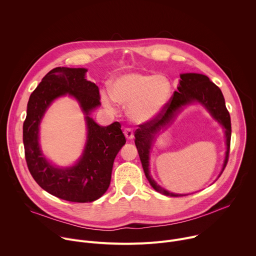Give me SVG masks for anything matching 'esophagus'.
I'll list each match as a JSON object with an SVG mask.
<instances>
[{"instance_id": "34e87169", "label": "esophagus", "mask_w": 256, "mask_h": 256, "mask_svg": "<svg viewBox=\"0 0 256 256\" xmlns=\"http://www.w3.org/2000/svg\"><path fill=\"white\" fill-rule=\"evenodd\" d=\"M124 136H126V138H128V140H132L134 138V132H132V128H124Z\"/></svg>"}]
</instances>
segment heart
I'll return each instance as SVG.
<instances>
[{"instance_id": "1", "label": "heart", "mask_w": 256, "mask_h": 256, "mask_svg": "<svg viewBox=\"0 0 256 256\" xmlns=\"http://www.w3.org/2000/svg\"><path fill=\"white\" fill-rule=\"evenodd\" d=\"M172 84L162 74L130 72L112 82V93L103 90L101 99L106 107L114 109L116 102L128 106L130 120L146 124L155 120L166 107L171 97Z\"/></svg>"}]
</instances>
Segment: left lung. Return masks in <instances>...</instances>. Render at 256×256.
<instances>
[{
    "mask_svg": "<svg viewBox=\"0 0 256 256\" xmlns=\"http://www.w3.org/2000/svg\"><path fill=\"white\" fill-rule=\"evenodd\" d=\"M177 89L178 90L174 92L171 100L167 103L162 112L155 120L140 124V128H138L134 134V144L146 177L156 192L168 196H184L188 194L170 192L157 184L150 174V153L158 134L161 130L166 128L173 122L182 108L192 103H200L206 109L212 118L223 126L227 149L222 171L218 177L221 176L227 165L231 142V118L220 88L210 81L204 75L196 74V72H186V74L180 75Z\"/></svg>",
    "mask_w": 256,
    "mask_h": 256,
    "instance_id": "1",
    "label": "left lung"
}]
</instances>
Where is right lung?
I'll return each mask as SVG.
<instances>
[{
  "label": "right lung",
  "mask_w": 256,
  "mask_h": 256,
  "mask_svg": "<svg viewBox=\"0 0 256 256\" xmlns=\"http://www.w3.org/2000/svg\"><path fill=\"white\" fill-rule=\"evenodd\" d=\"M87 68H52L29 97L23 124V144L28 169L38 184L48 194L74 202H91L101 198L110 184L114 159L126 144L118 122L100 126L90 116L100 103L99 88L85 77ZM68 94L80 104L88 126L84 153L72 166L58 168L43 155L39 126L51 103Z\"/></svg>",
  "instance_id": "right-lung-1"
}]
</instances>
